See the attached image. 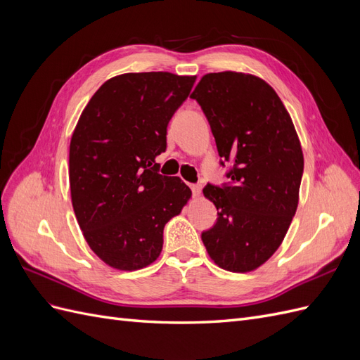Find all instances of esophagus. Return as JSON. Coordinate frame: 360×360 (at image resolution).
Wrapping results in <instances>:
<instances>
[{"label": "esophagus", "mask_w": 360, "mask_h": 360, "mask_svg": "<svg viewBox=\"0 0 360 360\" xmlns=\"http://www.w3.org/2000/svg\"><path fill=\"white\" fill-rule=\"evenodd\" d=\"M189 186H191V191L193 193V197H200V195H201V186H200V184H189Z\"/></svg>", "instance_id": "34e87169"}]
</instances>
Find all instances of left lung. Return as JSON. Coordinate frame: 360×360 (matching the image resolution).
Returning a JSON list of instances; mask_svg holds the SVG:
<instances>
[{
	"label": "left lung",
	"instance_id": "8db88e82",
	"mask_svg": "<svg viewBox=\"0 0 360 360\" xmlns=\"http://www.w3.org/2000/svg\"><path fill=\"white\" fill-rule=\"evenodd\" d=\"M191 97L209 120L217 153L233 160L230 183L202 189L217 210L202 243L221 269L252 271L276 252L297 210L303 174L297 132L276 91L255 75L207 73Z\"/></svg>",
	"mask_w": 360,
	"mask_h": 360
}]
</instances>
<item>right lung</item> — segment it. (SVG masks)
Masks as SVG:
<instances>
[{"label": "right lung", "instance_id": "right-lung-1", "mask_svg": "<svg viewBox=\"0 0 360 360\" xmlns=\"http://www.w3.org/2000/svg\"><path fill=\"white\" fill-rule=\"evenodd\" d=\"M197 76L124 73L86 103L70 139L72 205L93 252L117 270L150 266L163 228L192 197L180 177L159 174L167 127Z\"/></svg>", "mask_w": 360, "mask_h": 360}]
</instances>
